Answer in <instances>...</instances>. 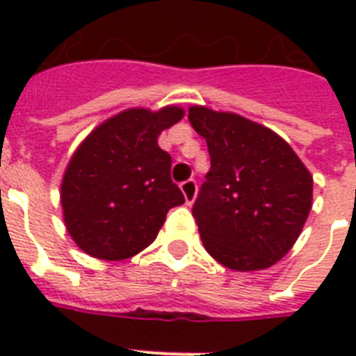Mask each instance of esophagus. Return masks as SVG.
<instances>
[{"label": "esophagus", "instance_id": "obj_1", "mask_svg": "<svg viewBox=\"0 0 356 356\" xmlns=\"http://www.w3.org/2000/svg\"><path fill=\"white\" fill-rule=\"evenodd\" d=\"M181 192H183L184 195V201H186V205H192L195 201V195H197V184H195V181H184V183H181Z\"/></svg>", "mask_w": 356, "mask_h": 356}]
</instances>
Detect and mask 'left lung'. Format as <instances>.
<instances>
[{"mask_svg": "<svg viewBox=\"0 0 356 356\" xmlns=\"http://www.w3.org/2000/svg\"><path fill=\"white\" fill-rule=\"evenodd\" d=\"M211 172L194 203L207 253L229 270L259 271L293 248L312 209V175L266 125L203 105L188 108Z\"/></svg>", "mask_w": 356, "mask_h": 356, "instance_id": "1", "label": "left lung"}]
</instances>
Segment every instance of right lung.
Segmentation results:
<instances>
[{
  "instance_id": "add662e5",
  "label": "right lung",
  "mask_w": 356,
  "mask_h": 356,
  "mask_svg": "<svg viewBox=\"0 0 356 356\" xmlns=\"http://www.w3.org/2000/svg\"><path fill=\"white\" fill-rule=\"evenodd\" d=\"M184 108H125L86 136L64 170L60 205L75 245L94 259L118 262L144 251L184 195L170 177L172 156L159 136Z\"/></svg>"
}]
</instances>
